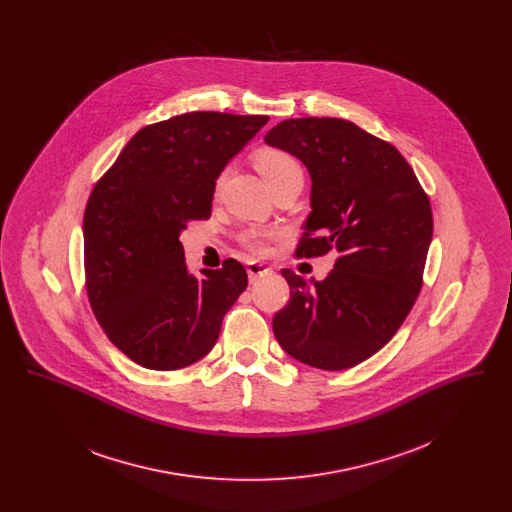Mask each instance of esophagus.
Here are the masks:
<instances>
[{"label":"esophagus","instance_id":"1","mask_svg":"<svg viewBox=\"0 0 512 512\" xmlns=\"http://www.w3.org/2000/svg\"><path fill=\"white\" fill-rule=\"evenodd\" d=\"M272 272V268L267 267L265 263H259V261H249L247 263V274H249V280L253 282V280H257V278H261V276H267Z\"/></svg>","mask_w":512,"mask_h":512}]
</instances>
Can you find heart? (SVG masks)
<instances>
[{"label":"heart","instance_id":"obj_1","mask_svg":"<svg viewBox=\"0 0 512 512\" xmlns=\"http://www.w3.org/2000/svg\"><path fill=\"white\" fill-rule=\"evenodd\" d=\"M253 159H255L257 171L261 172V176L267 180L268 186H274L276 182H280L292 174H301V167L295 161V157L278 147H261V149H257ZM268 238H270V232L253 228V230L245 232L242 242L251 251L261 253L267 249Z\"/></svg>","mask_w":512,"mask_h":512}]
</instances>
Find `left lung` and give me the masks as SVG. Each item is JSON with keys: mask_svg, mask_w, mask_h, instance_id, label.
I'll use <instances>...</instances> for the list:
<instances>
[{"mask_svg": "<svg viewBox=\"0 0 512 512\" xmlns=\"http://www.w3.org/2000/svg\"><path fill=\"white\" fill-rule=\"evenodd\" d=\"M311 174V215L297 257L334 251L322 282L290 268V301L272 330L293 359L345 370L380 351L422 288L434 219L426 192L395 147L343 119H288L265 136Z\"/></svg>", "mask_w": 512, "mask_h": 512, "instance_id": "obj_1", "label": "left lung"}]
</instances>
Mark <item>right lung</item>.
I'll return each instance as SVG.
<instances>
[{"instance_id": "1", "label": "right lung", "mask_w": 512, "mask_h": 512, "mask_svg": "<svg viewBox=\"0 0 512 512\" xmlns=\"http://www.w3.org/2000/svg\"><path fill=\"white\" fill-rule=\"evenodd\" d=\"M267 122L194 111L149 124L96 182L84 211L86 292L107 338L134 363L178 370L219 340L247 272L226 259L197 278L178 236L211 217L220 172Z\"/></svg>"}]
</instances>
